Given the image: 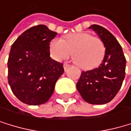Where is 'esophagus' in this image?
<instances>
[{
    "mask_svg": "<svg viewBox=\"0 0 131 131\" xmlns=\"http://www.w3.org/2000/svg\"><path fill=\"white\" fill-rule=\"evenodd\" d=\"M69 67H70V65L68 64V63H64V64H63V68H64L65 71H67V69H68Z\"/></svg>",
    "mask_w": 131,
    "mask_h": 131,
    "instance_id": "1",
    "label": "esophagus"
}]
</instances>
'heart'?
I'll use <instances>...</instances> for the list:
<instances>
[{
	"label": "heart",
	"instance_id": "obj_1",
	"mask_svg": "<svg viewBox=\"0 0 131 131\" xmlns=\"http://www.w3.org/2000/svg\"><path fill=\"white\" fill-rule=\"evenodd\" d=\"M50 51L54 59L61 61L72 54L75 63L80 68L90 70L101 64L105 47L101 39L87 32L72 33L65 39L56 38L50 42Z\"/></svg>",
	"mask_w": 131,
	"mask_h": 131
}]
</instances>
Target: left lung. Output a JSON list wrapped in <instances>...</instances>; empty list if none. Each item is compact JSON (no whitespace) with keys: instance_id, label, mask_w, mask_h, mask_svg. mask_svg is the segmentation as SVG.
Wrapping results in <instances>:
<instances>
[{"instance_id":"left-lung-1","label":"left lung","mask_w":131,"mask_h":131,"mask_svg":"<svg viewBox=\"0 0 131 131\" xmlns=\"http://www.w3.org/2000/svg\"><path fill=\"white\" fill-rule=\"evenodd\" d=\"M89 29L104 42L105 53L98 68L81 72L77 89L86 102L103 105L110 102L121 89L126 60L121 45L109 30L98 25H92Z\"/></svg>"}]
</instances>
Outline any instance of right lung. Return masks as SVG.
<instances>
[{
    "label": "right lung",
    "mask_w": 131,
    "mask_h": 131,
    "mask_svg": "<svg viewBox=\"0 0 131 131\" xmlns=\"http://www.w3.org/2000/svg\"><path fill=\"white\" fill-rule=\"evenodd\" d=\"M57 35L45 25L23 32L12 45L8 59V81L21 102L32 105L46 103L64 70L50 57V42Z\"/></svg>",
    "instance_id": "1"
}]
</instances>
